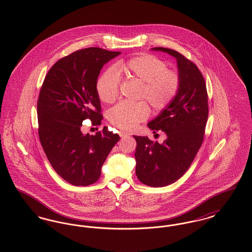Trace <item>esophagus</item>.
Returning a JSON list of instances; mask_svg holds the SVG:
<instances>
[{"mask_svg": "<svg viewBox=\"0 0 252 252\" xmlns=\"http://www.w3.org/2000/svg\"><path fill=\"white\" fill-rule=\"evenodd\" d=\"M119 134H120L121 138H126V137H127L129 135L127 132L125 131H120Z\"/></svg>", "mask_w": 252, "mask_h": 252, "instance_id": "obj_1", "label": "esophagus"}]
</instances>
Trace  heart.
I'll return each mask as SVG.
<instances>
[{"instance_id": "b5f03b06", "label": "heart", "mask_w": 252, "mask_h": 252, "mask_svg": "<svg viewBox=\"0 0 252 252\" xmlns=\"http://www.w3.org/2000/svg\"><path fill=\"white\" fill-rule=\"evenodd\" d=\"M167 68L165 61L150 54H141L120 61L115 65V71L108 69L98 77L97 95L106 104L116 101L119 96V76H123L142 83L137 98L145 100L157 112L162 111L175 100L181 86L180 73ZM149 113V107L144 101L120 103L108 111V119L115 127L127 131L146 120Z\"/></svg>"}]
</instances>
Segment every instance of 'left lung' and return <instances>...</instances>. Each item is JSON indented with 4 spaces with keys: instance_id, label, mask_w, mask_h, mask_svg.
<instances>
[{
    "instance_id": "obj_1",
    "label": "left lung",
    "mask_w": 252,
    "mask_h": 252,
    "mask_svg": "<svg viewBox=\"0 0 252 252\" xmlns=\"http://www.w3.org/2000/svg\"><path fill=\"white\" fill-rule=\"evenodd\" d=\"M152 49L175 57L181 77L175 100L147 125L154 133L164 132L167 139L158 144L147 136H134L138 180L151 187H163L180 180L202 145L209 115L208 93L203 74L192 61L173 49Z\"/></svg>"
}]
</instances>
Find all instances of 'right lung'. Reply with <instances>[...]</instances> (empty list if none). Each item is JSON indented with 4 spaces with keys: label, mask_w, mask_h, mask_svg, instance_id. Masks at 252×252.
Listing matches in <instances>:
<instances>
[{
    "label": "right lung",
    "mask_w": 252,
    "mask_h": 252,
    "mask_svg": "<svg viewBox=\"0 0 252 252\" xmlns=\"http://www.w3.org/2000/svg\"><path fill=\"white\" fill-rule=\"evenodd\" d=\"M90 47L58 60L47 72L37 99L38 137L52 167L74 186L95 183L110 150L120 140L105 126L83 135L82 122L102 121L95 85L104 64L120 55Z\"/></svg>",
    "instance_id": "right-lung-1"
}]
</instances>
